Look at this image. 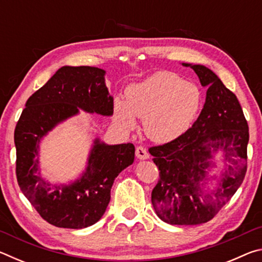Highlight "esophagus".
I'll use <instances>...</instances> for the list:
<instances>
[{"label": "esophagus", "instance_id": "1", "mask_svg": "<svg viewBox=\"0 0 262 262\" xmlns=\"http://www.w3.org/2000/svg\"><path fill=\"white\" fill-rule=\"evenodd\" d=\"M135 155L136 157L139 159H147L149 158V154H148V150L145 149L144 147H137L135 150Z\"/></svg>", "mask_w": 262, "mask_h": 262}]
</instances>
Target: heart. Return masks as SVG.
<instances>
[{
  "label": "heart",
  "instance_id": "obj_1",
  "mask_svg": "<svg viewBox=\"0 0 262 262\" xmlns=\"http://www.w3.org/2000/svg\"><path fill=\"white\" fill-rule=\"evenodd\" d=\"M202 106L196 84L171 72H158L127 89L126 101L115 99L114 120L127 132L143 119L144 133L152 141L165 143L184 135Z\"/></svg>",
  "mask_w": 262,
  "mask_h": 262
}]
</instances>
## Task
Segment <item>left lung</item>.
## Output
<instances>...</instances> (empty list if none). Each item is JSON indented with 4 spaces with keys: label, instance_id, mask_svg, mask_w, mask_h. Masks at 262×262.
<instances>
[{
    "label": "left lung",
    "instance_id": "obj_1",
    "mask_svg": "<svg viewBox=\"0 0 262 262\" xmlns=\"http://www.w3.org/2000/svg\"><path fill=\"white\" fill-rule=\"evenodd\" d=\"M192 68L203 86L206 103L192 127L178 139L149 148L159 170L151 193L156 214L168 224L196 225L210 221L245 178L248 125L236 95L205 66ZM223 148L229 162L221 183L210 194L202 193V180L211 151Z\"/></svg>",
    "mask_w": 262,
    "mask_h": 262
}]
</instances>
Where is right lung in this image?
Returning a JSON list of instances; mask_svg holds the SVG:
<instances>
[{"mask_svg":"<svg viewBox=\"0 0 262 262\" xmlns=\"http://www.w3.org/2000/svg\"><path fill=\"white\" fill-rule=\"evenodd\" d=\"M103 69L81 66L60 68L30 97L15 129L16 176L20 190L43 220L57 228L83 229L98 222L118 174L134 162L133 143L106 145L96 140L86 172L69 186H52L38 173V144L56 123L82 108L113 114Z\"/></svg>","mask_w":262,"mask_h":262,"instance_id":"1","label":"right lung"}]
</instances>
